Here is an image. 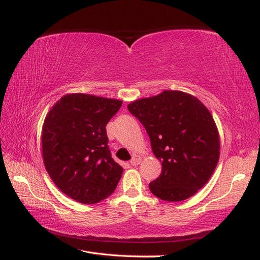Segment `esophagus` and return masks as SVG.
Here are the masks:
<instances>
[{"label":"esophagus","mask_w":260,"mask_h":260,"mask_svg":"<svg viewBox=\"0 0 260 260\" xmlns=\"http://www.w3.org/2000/svg\"><path fill=\"white\" fill-rule=\"evenodd\" d=\"M141 161H142V157L140 155H134L131 159V164L132 165H137V164L141 163Z\"/></svg>","instance_id":"esophagus-1"}]
</instances>
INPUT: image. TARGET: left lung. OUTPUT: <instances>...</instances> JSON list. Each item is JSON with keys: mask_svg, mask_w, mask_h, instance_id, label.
Masks as SVG:
<instances>
[{"mask_svg": "<svg viewBox=\"0 0 260 260\" xmlns=\"http://www.w3.org/2000/svg\"><path fill=\"white\" fill-rule=\"evenodd\" d=\"M145 127L162 172L150 183L169 202L189 199L207 183L220 156V137L211 113L194 96L164 90L127 105Z\"/></svg>", "mask_w": 260, "mask_h": 260, "instance_id": "left-lung-1", "label": "left lung"}]
</instances>
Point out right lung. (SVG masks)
Returning <instances> with one entry per match:
<instances>
[{
	"label": "right lung",
	"mask_w": 260,
	"mask_h": 260,
	"mask_svg": "<svg viewBox=\"0 0 260 260\" xmlns=\"http://www.w3.org/2000/svg\"><path fill=\"white\" fill-rule=\"evenodd\" d=\"M123 102L68 93L49 110L42 126V157L59 190L77 202L92 204L117 186L123 168L112 158L106 125Z\"/></svg>",
	"instance_id": "obj_1"
}]
</instances>
